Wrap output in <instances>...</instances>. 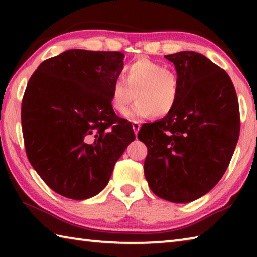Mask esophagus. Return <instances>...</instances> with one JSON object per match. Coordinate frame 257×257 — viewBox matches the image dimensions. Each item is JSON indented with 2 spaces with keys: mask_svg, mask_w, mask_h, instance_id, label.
Instances as JSON below:
<instances>
[{
  "mask_svg": "<svg viewBox=\"0 0 257 257\" xmlns=\"http://www.w3.org/2000/svg\"><path fill=\"white\" fill-rule=\"evenodd\" d=\"M133 129H134L135 134L137 135L139 129H141V122H139V121H133Z\"/></svg>",
  "mask_w": 257,
  "mask_h": 257,
  "instance_id": "obj_1",
  "label": "esophagus"
}]
</instances>
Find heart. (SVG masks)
<instances>
[{"instance_id":"heart-1","label":"heart","mask_w":257,"mask_h":257,"mask_svg":"<svg viewBox=\"0 0 257 257\" xmlns=\"http://www.w3.org/2000/svg\"><path fill=\"white\" fill-rule=\"evenodd\" d=\"M122 75L124 81L116 80L111 89V105L115 112L123 114L134 98L137 101L127 113L130 120L153 114L164 116L175 110L181 88L179 78L171 69L139 58L123 68Z\"/></svg>"}]
</instances>
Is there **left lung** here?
Here are the masks:
<instances>
[{"instance_id": "1", "label": "left lung", "mask_w": 257, "mask_h": 257, "mask_svg": "<svg viewBox=\"0 0 257 257\" xmlns=\"http://www.w3.org/2000/svg\"><path fill=\"white\" fill-rule=\"evenodd\" d=\"M164 56L175 64L179 101L162 120L143 124L138 139L147 147L151 190L165 201L188 203L227 170L240 132L239 104L228 73L206 56L193 51Z\"/></svg>"}]
</instances>
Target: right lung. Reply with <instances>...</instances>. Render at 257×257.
<instances>
[{"label": "right lung", "instance_id": "obj_1", "mask_svg": "<svg viewBox=\"0 0 257 257\" xmlns=\"http://www.w3.org/2000/svg\"><path fill=\"white\" fill-rule=\"evenodd\" d=\"M123 58L121 52L68 50L43 61L30 77L21 103L26 153L61 196L97 195L135 139L132 123L111 105Z\"/></svg>", "mask_w": 257, "mask_h": 257}]
</instances>
